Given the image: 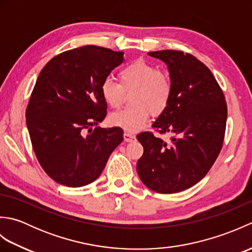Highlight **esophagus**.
<instances>
[{"mask_svg": "<svg viewBox=\"0 0 252 252\" xmlns=\"http://www.w3.org/2000/svg\"><path fill=\"white\" fill-rule=\"evenodd\" d=\"M123 138H125L126 142H133L135 140V135L131 134V133L125 132V134H123Z\"/></svg>", "mask_w": 252, "mask_h": 252, "instance_id": "1", "label": "esophagus"}]
</instances>
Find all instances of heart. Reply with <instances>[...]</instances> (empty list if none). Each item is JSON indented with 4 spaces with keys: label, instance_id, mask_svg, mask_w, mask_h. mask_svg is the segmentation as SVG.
<instances>
[{
    "label": "heart",
    "instance_id": "1",
    "mask_svg": "<svg viewBox=\"0 0 252 252\" xmlns=\"http://www.w3.org/2000/svg\"><path fill=\"white\" fill-rule=\"evenodd\" d=\"M120 83L107 77L100 84V95L111 108L120 106L125 93H132L130 108L114 112L108 118L112 126L134 133L143 129L151 116L160 115L172 96V82L152 63L135 61L119 71Z\"/></svg>",
    "mask_w": 252,
    "mask_h": 252
}]
</instances>
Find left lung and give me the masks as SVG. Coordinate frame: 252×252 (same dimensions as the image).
<instances>
[{"label": "left lung", "instance_id": "8db88e82", "mask_svg": "<svg viewBox=\"0 0 252 252\" xmlns=\"http://www.w3.org/2000/svg\"><path fill=\"white\" fill-rule=\"evenodd\" d=\"M168 66L172 96L153 127L170 133L164 142L152 132L136 137L144 154L137 174L149 189L172 194L189 189L210 170L221 152L225 133V97L209 68L180 51L149 52Z\"/></svg>", "mask_w": 252, "mask_h": 252}]
</instances>
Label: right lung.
Here are the masks:
<instances>
[{
	"label": "right lung",
	"mask_w": 252,
	"mask_h": 252,
	"mask_svg": "<svg viewBox=\"0 0 252 252\" xmlns=\"http://www.w3.org/2000/svg\"><path fill=\"white\" fill-rule=\"evenodd\" d=\"M123 54L78 47L52 58L37 77L26 110L27 127L41 167L57 183H92L123 141L120 127H92L106 117L100 84L123 62Z\"/></svg>",
	"instance_id": "obj_1"
}]
</instances>
